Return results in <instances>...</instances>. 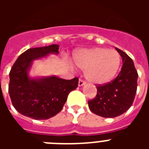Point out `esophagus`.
I'll list each match as a JSON object with an SVG mask.
<instances>
[{
    "instance_id": "obj_1",
    "label": "esophagus",
    "mask_w": 149,
    "mask_h": 149,
    "mask_svg": "<svg viewBox=\"0 0 149 149\" xmlns=\"http://www.w3.org/2000/svg\"><path fill=\"white\" fill-rule=\"evenodd\" d=\"M85 84H86V82H85V81H82V80H81V79L79 80V81H78V86H83L84 85H85Z\"/></svg>"
}]
</instances>
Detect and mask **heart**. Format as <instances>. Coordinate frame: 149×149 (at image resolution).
Wrapping results in <instances>:
<instances>
[{
  "instance_id": "obj_1",
  "label": "heart",
  "mask_w": 149,
  "mask_h": 149,
  "mask_svg": "<svg viewBox=\"0 0 149 149\" xmlns=\"http://www.w3.org/2000/svg\"><path fill=\"white\" fill-rule=\"evenodd\" d=\"M74 64L84 70L87 81L97 85L108 84L115 78L121 65V56L115 50L93 48L76 51Z\"/></svg>"
}]
</instances>
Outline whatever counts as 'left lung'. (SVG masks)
<instances>
[{
	"label": "left lung",
	"instance_id": "8db88e82",
	"mask_svg": "<svg viewBox=\"0 0 149 149\" xmlns=\"http://www.w3.org/2000/svg\"><path fill=\"white\" fill-rule=\"evenodd\" d=\"M122 56V67L111 83L97 86L95 98L88 101L89 108L96 115L114 118L127 111L134 102L137 88L138 74L132 59L116 48Z\"/></svg>",
	"mask_w": 149,
	"mask_h": 149
}]
</instances>
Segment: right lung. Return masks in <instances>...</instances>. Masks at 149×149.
<instances>
[{
	"label": "right lung",
	"instance_id": "right-lung-1",
	"mask_svg": "<svg viewBox=\"0 0 149 149\" xmlns=\"http://www.w3.org/2000/svg\"><path fill=\"white\" fill-rule=\"evenodd\" d=\"M58 45L33 48L18 56L10 72L9 94L15 110L36 120L48 119L60 113L68 95L78 86V78L64 80L55 75L30 77L35 60L59 54Z\"/></svg>",
	"mask_w": 149,
	"mask_h": 149
}]
</instances>
